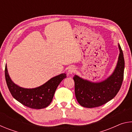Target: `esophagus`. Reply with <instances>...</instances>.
I'll list each match as a JSON object with an SVG mask.
<instances>
[{
    "mask_svg": "<svg viewBox=\"0 0 132 132\" xmlns=\"http://www.w3.org/2000/svg\"><path fill=\"white\" fill-rule=\"evenodd\" d=\"M76 70V69L75 67L71 66L70 67H69V68L68 69V72L69 74L70 75H72L73 73H75Z\"/></svg>",
    "mask_w": 132,
    "mask_h": 132,
    "instance_id": "1",
    "label": "esophagus"
}]
</instances>
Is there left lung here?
Here are the masks:
<instances>
[{
	"label": "left lung",
	"mask_w": 132,
	"mask_h": 132,
	"mask_svg": "<svg viewBox=\"0 0 132 132\" xmlns=\"http://www.w3.org/2000/svg\"><path fill=\"white\" fill-rule=\"evenodd\" d=\"M119 55L114 71L103 81L93 82L75 75V95L80 105L86 108L101 106L113 99L121 87L125 69L123 54L118 44Z\"/></svg>",
	"instance_id": "obj_1"
}]
</instances>
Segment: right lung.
<instances>
[{"instance_id": "obj_1", "label": "right lung", "mask_w": 132, "mask_h": 132, "mask_svg": "<svg viewBox=\"0 0 132 132\" xmlns=\"http://www.w3.org/2000/svg\"><path fill=\"white\" fill-rule=\"evenodd\" d=\"M66 73L56 76L41 86L34 88H26L15 84L10 79L7 66H5V78L9 90L13 98L24 105L32 109H42L52 102L56 90L64 78Z\"/></svg>"}]
</instances>
